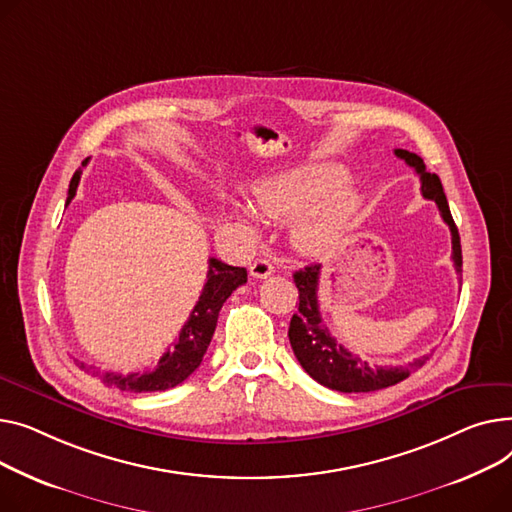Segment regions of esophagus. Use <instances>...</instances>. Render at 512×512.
<instances>
[{
    "mask_svg": "<svg viewBox=\"0 0 512 512\" xmlns=\"http://www.w3.org/2000/svg\"><path fill=\"white\" fill-rule=\"evenodd\" d=\"M273 270H275V266L270 264V260H266V258H258L250 264V275L256 277V279L270 277V275H273Z\"/></svg>",
    "mask_w": 512,
    "mask_h": 512,
    "instance_id": "obj_1",
    "label": "esophagus"
}]
</instances>
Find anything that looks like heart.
Listing matches in <instances>:
<instances>
[{
	"label": "heart",
	"mask_w": 512,
	"mask_h": 512,
	"mask_svg": "<svg viewBox=\"0 0 512 512\" xmlns=\"http://www.w3.org/2000/svg\"><path fill=\"white\" fill-rule=\"evenodd\" d=\"M347 179V169L333 161L297 163L260 179L254 186V204L268 219H291L293 248L316 256L335 246L357 215L359 196ZM233 210L254 225L256 210L250 204L235 200Z\"/></svg>",
	"instance_id": "obj_1"
}]
</instances>
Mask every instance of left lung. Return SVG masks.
Instances as JSON below:
<instances>
[{
  "mask_svg": "<svg viewBox=\"0 0 512 512\" xmlns=\"http://www.w3.org/2000/svg\"><path fill=\"white\" fill-rule=\"evenodd\" d=\"M395 155L403 159L409 167H413L422 182V194L428 200L438 204L440 215L450 229L453 237V262L457 273H461L463 256H461V237L459 229L450 215V208L436 173L426 171L424 159L417 157L409 150L397 148ZM318 281H320V264H310L293 273V283L299 291V308L293 314L289 324V343L302 368L322 386L339 390V393H372L386 386H393L411 372L419 370L426 364V355L413 359L407 366H370L362 357L347 351L335 337H330L328 328L322 322L320 306H318Z\"/></svg>",
  "mask_w": 512,
  "mask_h": 512,
  "instance_id": "obj_1",
  "label": "left lung"
}]
</instances>
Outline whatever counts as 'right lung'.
Returning <instances> with one entry per match:
<instances>
[{
	"instance_id": "right-lung-1",
	"label": "right lung",
	"mask_w": 512,
	"mask_h": 512,
	"mask_svg": "<svg viewBox=\"0 0 512 512\" xmlns=\"http://www.w3.org/2000/svg\"><path fill=\"white\" fill-rule=\"evenodd\" d=\"M88 159L82 161V167H86ZM82 169H78L72 175L68 200L72 202L76 196V188L80 182ZM248 281L246 268L242 266H229L217 258H208V273L204 289L198 297L194 310L190 312L188 322L179 330V339L173 345L171 351H165L163 357L157 362L155 370L144 374H99L93 370V366H86L78 362V366L86 372H93V376H101L103 382L117 386L119 390H130V393H155V390H167L177 384H182L202 362V357L210 345V339L215 335L219 310L227 302V297Z\"/></svg>"
}]
</instances>
